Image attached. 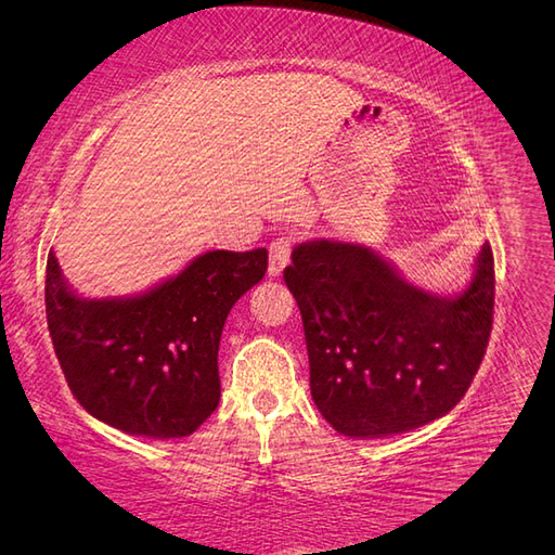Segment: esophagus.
I'll return each instance as SVG.
<instances>
[{"mask_svg":"<svg viewBox=\"0 0 555 555\" xmlns=\"http://www.w3.org/2000/svg\"><path fill=\"white\" fill-rule=\"evenodd\" d=\"M294 243H296V238L292 236V233H282L280 238H275L271 243V247H268V251H271V259H268V275L271 278L282 275L284 268H287V263L292 261Z\"/></svg>","mask_w":555,"mask_h":555,"instance_id":"34e87169","label":"esophagus"}]
</instances>
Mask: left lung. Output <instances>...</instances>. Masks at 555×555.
Listing matches in <instances>:
<instances>
[{
  "instance_id": "obj_1",
  "label": "left lung",
  "mask_w": 555,
  "mask_h": 555,
  "mask_svg": "<svg viewBox=\"0 0 555 555\" xmlns=\"http://www.w3.org/2000/svg\"><path fill=\"white\" fill-rule=\"evenodd\" d=\"M284 282L304 317L314 405L349 438H386L444 416L491 338L489 243L459 296L418 289L375 249L335 241L296 245Z\"/></svg>"
}]
</instances>
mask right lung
<instances>
[{"instance_id": "obj_1", "label": "right lung", "mask_w": 555, "mask_h": 555, "mask_svg": "<svg viewBox=\"0 0 555 555\" xmlns=\"http://www.w3.org/2000/svg\"><path fill=\"white\" fill-rule=\"evenodd\" d=\"M266 268L263 247L215 249L141 296L90 300L72 292L50 249L48 331L74 398L129 435L188 438L220 405L227 314Z\"/></svg>"}]
</instances>
